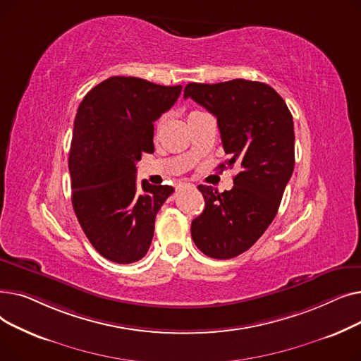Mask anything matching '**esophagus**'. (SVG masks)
Wrapping results in <instances>:
<instances>
[{"label": "esophagus", "instance_id": "obj_1", "mask_svg": "<svg viewBox=\"0 0 361 361\" xmlns=\"http://www.w3.org/2000/svg\"><path fill=\"white\" fill-rule=\"evenodd\" d=\"M181 188H184V187H193V184H183V185H180Z\"/></svg>", "mask_w": 361, "mask_h": 361}]
</instances>
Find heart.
I'll list each match as a JSON object with an SVG mask.
<instances>
[{"label":"heart","instance_id":"1","mask_svg":"<svg viewBox=\"0 0 361 361\" xmlns=\"http://www.w3.org/2000/svg\"><path fill=\"white\" fill-rule=\"evenodd\" d=\"M158 126H159V123H158Z\"/></svg>","mask_w":361,"mask_h":361}]
</instances>
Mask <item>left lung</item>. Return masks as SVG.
Listing matches in <instances>:
<instances>
[{
	"instance_id": "obj_1",
	"label": "left lung",
	"mask_w": 361,
	"mask_h": 361,
	"mask_svg": "<svg viewBox=\"0 0 361 361\" xmlns=\"http://www.w3.org/2000/svg\"><path fill=\"white\" fill-rule=\"evenodd\" d=\"M184 98H192L218 120L230 157L218 168L241 165L231 190L218 193L209 185L197 187L204 209L192 221V237L202 253L231 259L249 250L278 212L294 169L293 116L278 92L262 82L188 83Z\"/></svg>"
}]
</instances>
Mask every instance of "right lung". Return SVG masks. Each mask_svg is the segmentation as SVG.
Returning <instances> with one entry per match:
<instances>
[{
  "label": "right lung",
  "instance_id": "right-lung-1",
  "mask_svg": "<svg viewBox=\"0 0 361 361\" xmlns=\"http://www.w3.org/2000/svg\"><path fill=\"white\" fill-rule=\"evenodd\" d=\"M181 86L114 75L86 93L74 120L68 169L71 202L83 233L116 263L140 260L171 185L136 178V162L154 152V123L176 104Z\"/></svg>",
  "mask_w": 361,
  "mask_h": 361
}]
</instances>
